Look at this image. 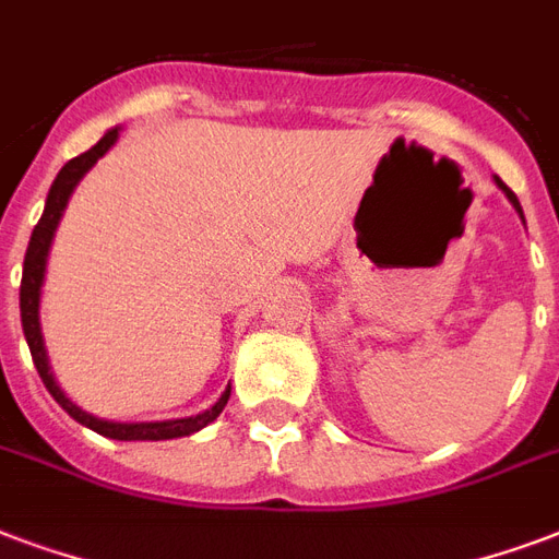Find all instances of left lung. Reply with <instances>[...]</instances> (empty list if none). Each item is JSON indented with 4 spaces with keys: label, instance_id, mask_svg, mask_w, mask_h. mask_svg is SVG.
<instances>
[{
    "label": "left lung",
    "instance_id": "1",
    "mask_svg": "<svg viewBox=\"0 0 559 559\" xmlns=\"http://www.w3.org/2000/svg\"><path fill=\"white\" fill-rule=\"evenodd\" d=\"M495 182H498V188H501L503 194H507V200H510V203L515 205V212H519V215H522V205H519V200H515V194H513V191H510V188H507V185H503L501 179H495Z\"/></svg>",
    "mask_w": 559,
    "mask_h": 559
}]
</instances>
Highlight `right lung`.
Returning a JSON list of instances; mask_svg holds the SVG:
<instances>
[{
	"label": "right lung",
	"mask_w": 559,
	"mask_h": 559,
	"mask_svg": "<svg viewBox=\"0 0 559 559\" xmlns=\"http://www.w3.org/2000/svg\"><path fill=\"white\" fill-rule=\"evenodd\" d=\"M117 141V129L105 132L99 138V144L91 146L87 153L70 158L61 174L56 176V182L49 188V197H46V209L40 221H37L35 233H32V241H28V250H25L23 262V283H20V314H23V333L25 342H28V350H32V359H35V368L44 385L49 389V394L56 397L61 409H67L70 418H75L79 424L91 427L94 433L108 436V439H120V442H158V439H179V436H191L197 430H203L205 424H212L217 415L224 413L226 401H229V389L221 394L212 409H205L203 415H194V418H176V421H153V424H117V421H103V418H94V415L82 413L79 406L67 397L61 389H58L56 377L49 371V359H46L44 335H40V321H37V306H40V285H44V271H46V255H49V245H52V235H56V226L61 221L67 209V200L73 194V188L79 185V179L96 165V158L111 150V144Z\"/></svg>",
	"instance_id": "1"
}]
</instances>
